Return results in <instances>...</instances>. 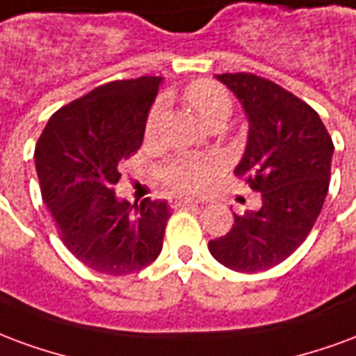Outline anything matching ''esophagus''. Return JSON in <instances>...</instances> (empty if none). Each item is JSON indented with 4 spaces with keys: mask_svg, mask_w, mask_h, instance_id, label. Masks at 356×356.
I'll list each match as a JSON object with an SVG mask.
<instances>
[{
    "mask_svg": "<svg viewBox=\"0 0 356 356\" xmlns=\"http://www.w3.org/2000/svg\"><path fill=\"white\" fill-rule=\"evenodd\" d=\"M199 204L193 199H188V197H176L175 201H172V207H195Z\"/></svg>",
    "mask_w": 356,
    "mask_h": 356,
    "instance_id": "1",
    "label": "esophagus"
}]
</instances>
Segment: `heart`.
<instances>
[{"mask_svg":"<svg viewBox=\"0 0 356 356\" xmlns=\"http://www.w3.org/2000/svg\"><path fill=\"white\" fill-rule=\"evenodd\" d=\"M184 100L207 127L216 121H225L232 113L229 92L222 85L209 79H199L188 85L184 90ZM161 113H163L161 104H155L149 110L146 121L147 134L153 132ZM218 168H220L218 161L210 155L178 153L161 167L159 176L163 184L176 193H199L209 186Z\"/></svg>","mask_w":356,"mask_h":356,"instance_id":"1","label":"heart"}]
</instances>
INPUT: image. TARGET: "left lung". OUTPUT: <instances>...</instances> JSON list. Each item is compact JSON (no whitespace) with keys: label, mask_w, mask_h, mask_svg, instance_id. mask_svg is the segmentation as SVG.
Instances as JSON below:
<instances>
[{"label":"left lung","mask_w":356,"mask_h":356,"mask_svg":"<svg viewBox=\"0 0 356 356\" xmlns=\"http://www.w3.org/2000/svg\"><path fill=\"white\" fill-rule=\"evenodd\" d=\"M248 118V140L235 175L261 193V209L235 214L209 243L222 266L258 273L279 266L309 235L330 186L334 144L309 104L254 74L216 75Z\"/></svg>","instance_id":"left-lung-1"}]
</instances>
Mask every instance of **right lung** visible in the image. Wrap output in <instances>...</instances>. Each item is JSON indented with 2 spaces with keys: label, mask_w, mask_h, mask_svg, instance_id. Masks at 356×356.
I'll return each mask as SVG.
<instances>
[{
  "label": "right lung",
  "mask_w": 356,
  "mask_h": 356,
  "mask_svg": "<svg viewBox=\"0 0 356 356\" xmlns=\"http://www.w3.org/2000/svg\"><path fill=\"white\" fill-rule=\"evenodd\" d=\"M163 77L100 85L49 119L35 146L43 203L75 258L106 275H131L163 248L167 201L118 199L119 161L136 153Z\"/></svg>",
  "instance_id": "right-lung-1"
}]
</instances>
